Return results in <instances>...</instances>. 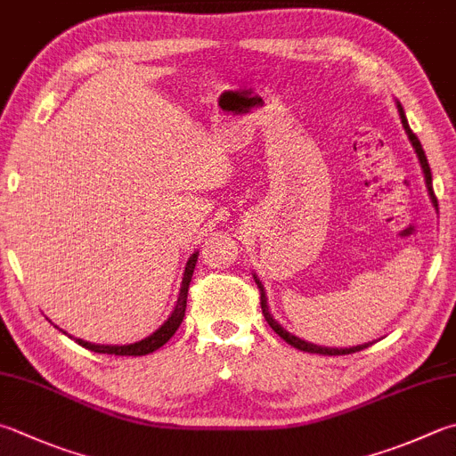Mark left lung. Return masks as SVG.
<instances>
[{
    "label": "left lung",
    "mask_w": 456,
    "mask_h": 456,
    "mask_svg": "<svg viewBox=\"0 0 456 456\" xmlns=\"http://www.w3.org/2000/svg\"><path fill=\"white\" fill-rule=\"evenodd\" d=\"M399 107V115H401V123H403V126H405V131H407V134H409V139H411V142H413V147H415V151H417V157H419V160H420V167H423V173H425V180H427V188H428V194H431V199H433V204L435 206H439L436 204V196H435V191H433V176H431V167H428V160H427V154H425V151H423V147H420V141L417 139V134L411 131V126H409V123H407V118H405V113H403V109H401V105H397ZM254 280H256V283H257V289H260V305H262V314H264V317H265V322H268V325L270 328L276 331L280 338L286 341V343H289V346H294L296 349H299V351H307V354H320V355H349V354H357V351H362V349H365V347H369V343H365V346H357V347H349V349H330V347H317V346H314V343H305V341H302L299 338H296V335H291V333H288L286 330L281 328V325L273 320V315L270 314V309H268V302H265V294H264V286H262V281L257 280L256 276H254Z\"/></svg>",
    "instance_id": "1"
}]
</instances>
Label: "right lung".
Returning a JSON list of instances; mask_svg holds the SVG:
<instances>
[{"label": "right lung", "instance_id": "1", "mask_svg": "<svg viewBox=\"0 0 456 456\" xmlns=\"http://www.w3.org/2000/svg\"><path fill=\"white\" fill-rule=\"evenodd\" d=\"M196 260H199V252L192 254L188 257L186 268H184V278H183V286H180V294H178V302L175 312L170 314L168 320L160 325V328L149 335L147 339H142L139 343H131V346H94V343L83 341V339H75L79 346L85 349L94 351V354H107V355H149L152 351H157L159 347L165 346V343L173 338L176 333L178 325L184 320V312H186V297H188V288H191V280L194 273V265Z\"/></svg>", "mask_w": 456, "mask_h": 456}]
</instances>
